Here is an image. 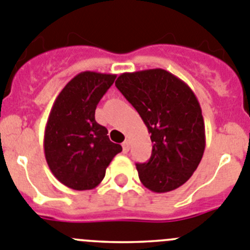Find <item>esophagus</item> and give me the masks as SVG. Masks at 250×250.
I'll return each instance as SVG.
<instances>
[{"label":"esophagus","instance_id":"1","mask_svg":"<svg viewBox=\"0 0 250 250\" xmlns=\"http://www.w3.org/2000/svg\"><path fill=\"white\" fill-rule=\"evenodd\" d=\"M123 150H124V152H127V151H129V148H130V143L127 140H125L123 143Z\"/></svg>","mask_w":250,"mask_h":250}]
</instances>
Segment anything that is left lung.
Masks as SVG:
<instances>
[{
  "label": "left lung",
  "mask_w": 250,
  "mask_h": 250,
  "mask_svg": "<svg viewBox=\"0 0 250 250\" xmlns=\"http://www.w3.org/2000/svg\"><path fill=\"white\" fill-rule=\"evenodd\" d=\"M115 85L151 134L150 160L136 164L141 183L156 193L182 186L198 167L206 147L202 110L192 89L161 68L123 73Z\"/></svg>",
  "instance_id": "left-lung-1"
}]
</instances>
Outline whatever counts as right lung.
<instances>
[{
	"mask_svg": "<svg viewBox=\"0 0 250 250\" xmlns=\"http://www.w3.org/2000/svg\"><path fill=\"white\" fill-rule=\"evenodd\" d=\"M115 74L82 72L62 89L50 109L44 130V156L49 170L64 186L93 189L111 160L121 152L107 130L95 121V109Z\"/></svg>",
	"mask_w": 250,
	"mask_h": 250,
	"instance_id": "1",
	"label": "right lung"
}]
</instances>
